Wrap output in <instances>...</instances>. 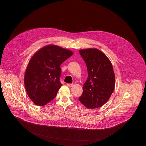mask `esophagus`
<instances>
[{
  "mask_svg": "<svg viewBox=\"0 0 146 146\" xmlns=\"http://www.w3.org/2000/svg\"><path fill=\"white\" fill-rule=\"evenodd\" d=\"M67 86H68V87H72L73 86V84H68Z\"/></svg>",
  "mask_w": 146,
  "mask_h": 146,
  "instance_id": "obj_1",
  "label": "esophagus"
}]
</instances>
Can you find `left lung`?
<instances>
[{"label": "left lung", "mask_w": 146, "mask_h": 146, "mask_svg": "<svg viewBox=\"0 0 146 146\" xmlns=\"http://www.w3.org/2000/svg\"><path fill=\"white\" fill-rule=\"evenodd\" d=\"M88 70V78L78 100L88 109L101 107L108 102L115 87V75L109 59L96 48L80 50Z\"/></svg>", "instance_id": "1"}]
</instances>
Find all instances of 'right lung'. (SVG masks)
Returning a JSON list of instances; mask_svg holds the SVG:
<instances>
[{"mask_svg": "<svg viewBox=\"0 0 146 146\" xmlns=\"http://www.w3.org/2000/svg\"><path fill=\"white\" fill-rule=\"evenodd\" d=\"M73 55L69 50L48 45L38 50L27 68L24 84L28 96L37 106L53 100L62 86L60 65Z\"/></svg>", "mask_w": 146, "mask_h": 146, "instance_id": "obj_1", "label": "right lung"}]
</instances>
